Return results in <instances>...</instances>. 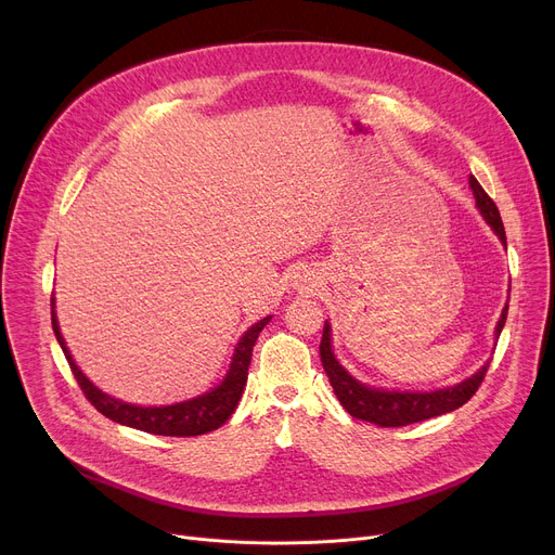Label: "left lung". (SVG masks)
I'll list each match as a JSON object with an SVG mask.
<instances>
[{
    "instance_id": "left-lung-1",
    "label": "left lung",
    "mask_w": 555,
    "mask_h": 555,
    "mask_svg": "<svg viewBox=\"0 0 555 555\" xmlns=\"http://www.w3.org/2000/svg\"><path fill=\"white\" fill-rule=\"evenodd\" d=\"M470 189L475 195V204L486 220V224L494 231V236L500 238V243L506 247V231L500 218L498 207L494 202L488 197V193L481 189V184L470 175ZM508 317V301L500 314V322L494 326V346H498V339L502 335V328L506 324ZM319 353H322V364L328 375V380L333 385V391L337 400L341 402L344 410L351 414L353 418L373 423L377 427H400V425H412L421 423L434 416L450 414L459 410L461 404L468 402L475 391L479 389L483 375L488 371L490 362H483L481 369H477L470 377L465 380L443 387V389H431V391H400V389H383V387H371L362 380H358L356 375H351L335 356L333 351V328L324 324V337L322 346H319Z\"/></svg>"
}]
</instances>
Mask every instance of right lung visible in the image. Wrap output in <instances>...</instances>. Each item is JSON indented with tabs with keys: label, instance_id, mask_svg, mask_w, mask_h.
Segmentation results:
<instances>
[{
	"label": "right lung",
	"instance_id": "right-lung-1",
	"mask_svg": "<svg viewBox=\"0 0 555 555\" xmlns=\"http://www.w3.org/2000/svg\"><path fill=\"white\" fill-rule=\"evenodd\" d=\"M270 317L258 319L256 324H251L243 337L238 339L236 348H233V356L229 362L227 373L222 375V380L211 387L209 391H204L195 398L182 400V402H172V404H132L121 398H114L105 391H101L90 377H87L76 360L72 358V351L67 348V341L61 333V324H57L55 317V299H51V326L55 333L57 344H61L63 353L76 375V380L96 410L107 416L114 423H121L141 431L157 434V436H199L214 431L222 427L229 416L236 412V404L243 396V389L247 385V369L251 362V348L258 339V333L270 324Z\"/></svg>",
	"mask_w": 555,
	"mask_h": 555
}]
</instances>
